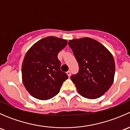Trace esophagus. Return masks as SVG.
I'll list each match as a JSON object with an SVG mask.
<instances>
[{"label": "esophagus", "instance_id": "34e87169", "mask_svg": "<svg viewBox=\"0 0 130 130\" xmlns=\"http://www.w3.org/2000/svg\"><path fill=\"white\" fill-rule=\"evenodd\" d=\"M67 73L68 76H69V77H70V75H71V72H70V70H69V71H68V72H67Z\"/></svg>", "mask_w": 130, "mask_h": 130}]
</instances>
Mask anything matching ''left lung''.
I'll return each mask as SVG.
<instances>
[{
    "label": "left lung",
    "mask_w": 130,
    "mask_h": 130,
    "mask_svg": "<svg viewBox=\"0 0 130 130\" xmlns=\"http://www.w3.org/2000/svg\"><path fill=\"white\" fill-rule=\"evenodd\" d=\"M69 45L78 62V73L70 78L82 96L94 99L111 87L115 74L113 57L98 41L89 38L70 40Z\"/></svg>",
    "instance_id": "8db88e82"
}]
</instances>
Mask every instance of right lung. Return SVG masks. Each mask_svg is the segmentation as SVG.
<instances>
[{"instance_id":"obj_1","label":"right lung","mask_w":130,"mask_h":130,"mask_svg":"<svg viewBox=\"0 0 130 130\" xmlns=\"http://www.w3.org/2000/svg\"><path fill=\"white\" fill-rule=\"evenodd\" d=\"M67 44V40L48 36L27 51L22 65V77L25 88L32 97L47 100L59 92L69 77L60 70L58 54Z\"/></svg>"}]
</instances>
